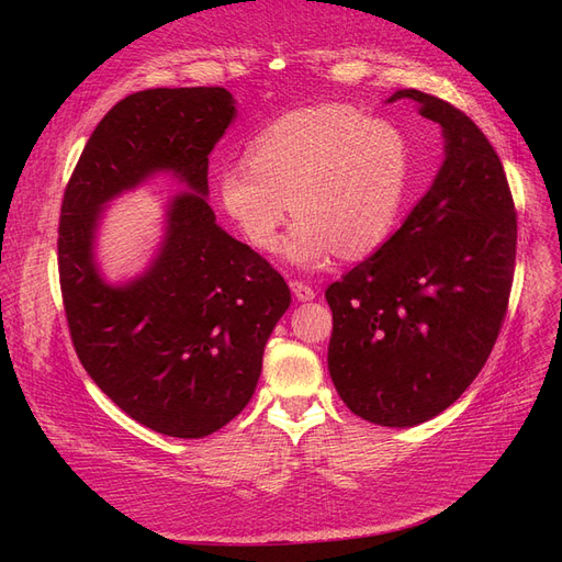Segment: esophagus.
Returning <instances> with one entry per match:
<instances>
[{
	"label": "esophagus",
	"instance_id": "34e87169",
	"mask_svg": "<svg viewBox=\"0 0 562 562\" xmlns=\"http://www.w3.org/2000/svg\"><path fill=\"white\" fill-rule=\"evenodd\" d=\"M291 291H293V295H295L300 302H310V300L316 297L314 288L307 285V283H302V281H291Z\"/></svg>",
	"mask_w": 562,
	"mask_h": 562
}]
</instances>
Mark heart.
<instances>
[{"instance_id":"obj_1","label":"heart","mask_w":562,"mask_h":562,"mask_svg":"<svg viewBox=\"0 0 562 562\" xmlns=\"http://www.w3.org/2000/svg\"><path fill=\"white\" fill-rule=\"evenodd\" d=\"M405 187L398 128L339 103L277 116L250 138L248 161L217 173L220 206L255 250L277 248L293 206L285 258L304 269L335 252L363 258L382 246L398 223Z\"/></svg>"}]
</instances>
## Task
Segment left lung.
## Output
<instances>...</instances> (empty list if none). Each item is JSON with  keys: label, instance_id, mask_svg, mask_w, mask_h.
Instances as JSON below:
<instances>
[{"label": "left lung", "instance_id": "1", "mask_svg": "<svg viewBox=\"0 0 562 562\" xmlns=\"http://www.w3.org/2000/svg\"><path fill=\"white\" fill-rule=\"evenodd\" d=\"M443 135V164L403 225L328 285V370L353 415L415 427L450 407L495 347L516 265V211L483 131L446 100L401 89Z\"/></svg>", "mask_w": 562, "mask_h": 562}]
</instances>
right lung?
Returning <instances> with one entry per match:
<instances>
[{"instance_id": "obj_1", "label": "right lung", "mask_w": 562, "mask_h": 562, "mask_svg": "<svg viewBox=\"0 0 562 562\" xmlns=\"http://www.w3.org/2000/svg\"><path fill=\"white\" fill-rule=\"evenodd\" d=\"M234 116L223 87L124 98L83 147L60 209V288L79 361L128 417L164 436L203 438L244 411L291 307L279 271L209 206V157ZM157 175L186 192L167 204L156 258L114 284L94 258L99 223L114 198Z\"/></svg>"}]
</instances>
